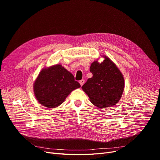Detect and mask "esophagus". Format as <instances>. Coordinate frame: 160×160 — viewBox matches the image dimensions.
Instances as JSON below:
<instances>
[{
	"instance_id": "obj_1",
	"label": "esophagus",
	"mask_w": 160,
	"mask_h": 160,
	"mask_svg": "<svg viewBox=\"0 0 160 160\" xmlns=\"http://www.w3.org/2000/svg\"><path fill=\"white\" fill-rule=\"evenodd\" d=\"M79 83H80V84L81 85V86H82L83 84H84L85 80H81L79 82Z\"/></svg>"
}]
</instances>
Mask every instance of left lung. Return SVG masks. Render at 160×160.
<instances>
[{"label":"left lung","mask_w":160,"mask_h":160,"mask_svg":"<svg viewBox=\"0 0 160 160\" xmlns=\"http://www.w3.org/2000/svg\"><path fill=\"white\" fill-rule=\"evenodd\" d=\"M99 63H91L90 72L93 77L82 87L91 102L100 108L112 107L120 100L124 88L123 75L117 66L108 56Z\"/></svg>","instance_id":"8db88e82"}]
</instances>
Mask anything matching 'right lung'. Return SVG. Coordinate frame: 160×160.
Segmentation results:
<instances>
[{"label": "right lung", "mask_w": 160, "mask_h": 160, "mask_svg": "<svg viewBox=\"0 0 160 160\" xmlns=\"http://www.w3.org/2000/svg\"><path fill=\"white\" fill-rule=\"evenodd\" d=\"M33 93L38 102L48 108L62 104L71 92L80 88L72 73L56 64L42 69L33 83Z\"/></svg>", "instance_id": "1"}]
</instances>
